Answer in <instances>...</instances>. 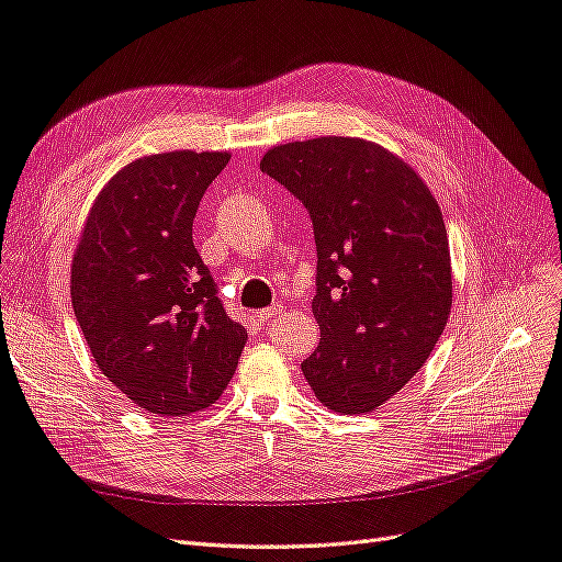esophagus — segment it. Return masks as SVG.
Here are the masks:
<instances>
[{"label":"esophagus","mask_w":562,"mask_h":562,"mask_svg":"<svg viewBox=\"0 0 562 562\" xmlns=\"http://www.w3.org/2000/svg\"><path fill=\"white\" fill-rule=\"evenodd\" d=\"M281 312H283L281 304H274V307H267V310H262V312L255 314V318H258L260 323H269L271 318H277Z\"/></svg>","instance_id":"34e87169"}]
</instances>
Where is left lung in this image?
<instances>
[{"mask_svg": "<svg viewBox=\"0 0 562 562\" xmlns=\"http://www.w3.org/2000/svg\"><path fill=\"white\" fill-rule=\"evenodd\" d=\"M262 173L307 209L321 342L302 372L335 413L380 407L427 363L452 307L443 215L389 149L328 135L271 147Z\"/></svg>", "mask_w": 562, "mask_h": 562, "instance_id": "1", "label": "left lung"}]
</instances>
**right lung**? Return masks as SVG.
<instances>
[{
  "instance_id": "obj_1",
  "label": "right lung",
  "mask_w": 562,
  "mask_h": 562,
  "mask_svg": "<svg viewBox=\"0 0 562 562\" xmlns=\"http://www.w3.org/2000/svg\"><path fill=\"white\" fill-rule=\"evenodd\" d=\"M227 151H164L98 194L72 260V307L93 361L135 405L182 417L229 384L246 328L227 316L192 241Z\"/></svg>"
}]
</instances>
